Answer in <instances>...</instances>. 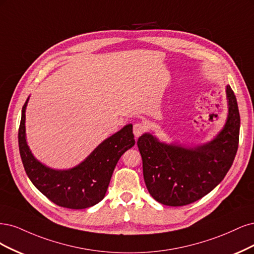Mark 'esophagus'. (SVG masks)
Returning a JSON list of instances; mask_svg holds the SVG:
<instances>
[{
	"label": "esophagus",
	"mask_w": 254,
	"mask_h": 254,
	"mask_svg": "<svg viewBox=\"0 0 254 254\" xmlns=\"http://www.w3.org/2000/svg\"><path fill=\"white\" fill-rule=\"evenodd\" d=\"M144 130H145V127L142 124H139V122H137V124H135L133 127V133L136 138L140 136Z\"/></svg>",
	"instance_id": "1"
}]
</instances>
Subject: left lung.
Segmentation results:
<instances>
[{"label": "left lung", "instance_id": "obj_1", "mask_svg": "<svg viewBox=\"0 0 254 254\" xmlns=\"http://www.w3.org/2000/svg\"><path fill=\"white\" fill-rule=\"evenodd\" d=\"M228 117L216 137L201 145L186 148L160 142L150 133L138 138L143 178L152 197L171 207L200 199L223 181L239 148L241 118L235 95L226 88Z\"/></svg>", "mask_w": 254, "mask_h": 254}]
</instances>
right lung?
I'll use <instances>...</instances> for the list:
<instances>
[{"label":"right lung","instance_id":"add662e5","mask_svg":"<svg viewBox=\"0 0 254 254\" xmlns=\"http://www.w3.org/2000/svg\"><path fill=\"white\" fill-rule=\"evenodd\" d=\"M27 102L28 99L22 109L19 150L30 182L60 207L85 209L101 201L119 158L135 144L133 126L127 125L106 138L78 166L68 170H55L41 163L29 150L25 133Z\"/></svg>","mask_w":254,"mask_h":254}]
</instances>
